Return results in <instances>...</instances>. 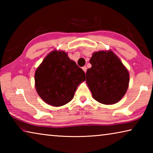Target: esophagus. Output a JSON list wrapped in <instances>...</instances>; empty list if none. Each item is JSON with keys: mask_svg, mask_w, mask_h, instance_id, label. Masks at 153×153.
<instances>
[{"mask_svg": "<svg viewBox=\"0 0 153 153\" xmlns=\"http://www.w3.org/2000/svg\"><path fill=\"white\" fill-rule=\"evenodd\" d=\"M82 69H83V71H84L85 73H86V70H87V67H86V66H84V67H82Z\"/></svg>", "mask_w": 153, "mask_h": 153, "instance_id": "obj_1", "label": "esophagus"}]
</instances>
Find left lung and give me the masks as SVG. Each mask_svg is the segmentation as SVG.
Listing matches in <instances>:
<instances>
[{"instance_id":"1","label":"left lung","mask_w":153,"mask_h":153,"mask_svg":"<svg viewBox=\"0 0 153 153\" xmlns=\"http://www.w3.org/2000/svg\"><path fill=\"white\" fill-rule=\"evenodd\" d=\"M92 67L87 69L88 86L94 99L104 105L118 102L129 86L128 70L111 50L94 52L90 58Z\"/></svg>"}]
</instances>
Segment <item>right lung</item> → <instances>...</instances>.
Here are the masks:
<instances>
[{
	"mask_svg": "<svg viewBox=\"0 0 153 153\" xmlns=\"http://www.w3.org/2000/svg\"><path fill=\"white\" fill-rule=\"evenodd\" d=\"M38 94L48 105L61 107L73 99L85 73L63 51L54 50L38 67L34 75Z\"/></svg>",
	"mask_w": 153,
	"mask_h": 153,
	"instance_id": "obj_1",
	"label": "right lung"
}]
</instances>
